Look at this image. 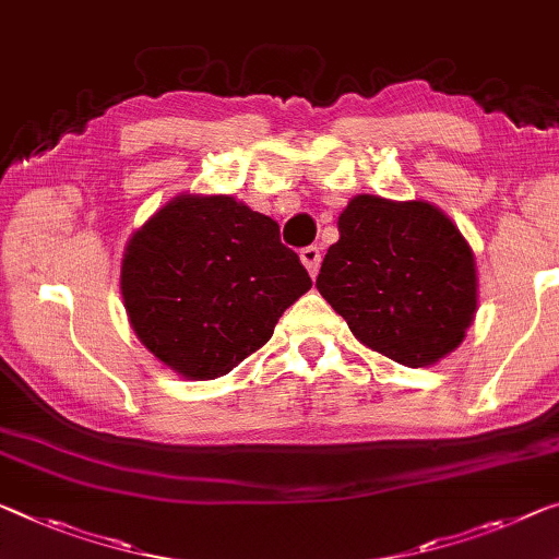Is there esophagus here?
<instances>
[{"mask_svg": "<svg viewBox=\"0 0 559 559\" xmlns=\"http://www.w3.org/2000/svg\"><path fill=\"white\" fill-rule=\"evenodd\" d=\"M299 260H302V264L307 267V272L314 274L320 272V262H322V250L317 245H309V247H305L302 252H299Z\"/></svg>", "mask_w": 559, "mask_h": 559, "instance_id": "1", "label": "esophagus"}]
</instances>
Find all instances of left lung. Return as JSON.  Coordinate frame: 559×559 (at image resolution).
Returning <instances> with one entry per match:
<instances>
[{"label":"left lung","mask_w":559,"mask_h":559,"mask_svg":"<svg viewBox=\"0 0 559 559\" xmlns=\"http://www.w3.org/2000/svg\"><path fill=\"white\" fill-rule=\"evenodd\" d=\"M317 289L365 347L407 367L435 365L475 320V257L427 202L359 194L340 214Z\"/></svg>","instance_id":"left-lung-1"}]
</instances>
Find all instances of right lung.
Here are the masks:
<instances>
[{
    "label": "right lung",
    "instance_id": "right-lung-1",
    "mask_svg": "<svg viewBox=\"0 0 559 559\" xmlns=\"http://www.w3.org/2000/svg\"><path fill=\"white\" fill-rule=\"evenodd\" d=\"M312 287L280 225L231 197H175L122 260L127 314L154 357L190 380H214L272 337Z\"/></svg>",
    "mask_w": 559,
    "mask_h": 559
}]
</instances>
